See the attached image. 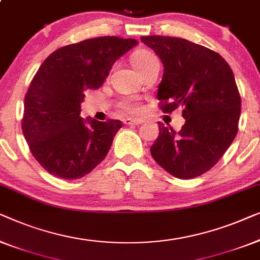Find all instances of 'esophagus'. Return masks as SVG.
Returning a JSON list of instances; mask_svg holds the SVG:
<instances>
[{"label":"esophagus","instance_id":"esophagus-1","mask_svg":"<svg viewBox=\"0 0 260 260\" xmlns=\"http://www.w3.org/2000/svg\"><path fill=\"white\" fill-rule=\"evenodd\" d=\"M142 122H144V121H142V120H140V119H125V120H123V123H125L126 126H131V125L138 126Z\"/></svg>","mask_w":260,"mask_h":260}]
</instances>
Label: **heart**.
Returning <instances> with one entry per match:
<instances>
[{"mask_svg": "<svg viewBox=\"0 0 260 260\" xmlns=\"http://www.w3.org/2000/svg\"><path fill=\"white\" fill-rule=\"evenodd\" d=\"M154 62H158V58L153 55L152 53L147 52V50H139V52L134 53L133 56H132V63H133L134 68L138 72L144 71L145 68H147L148 66L154 63ZM121 108L123 109V112L128 113V114H133V113L139 112L140 106L134 101H126L121 105Z\"/></svg>", "mask_w": 260, "mask_h": 260, "instance_id": "b5f03b06", "label": "heart"}]
</instances>
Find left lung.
<instances>
[{
    "label": "left lung",
    "mask_w": 260,
    "mask_h": 260,
    "mask_svg": "<svg viewBox=\"0 0 260 260\" xmlns=\"http://www.w3.org/2000/svg\"><path fill=\"white\" fill-rule=\"evenodd\" d=\"M164 64L156 98L164 113L182 106L181 129L159 125L151 147L153 159L179 179L211 170L235 140L240 116V95L235 75L218 53L185 39L141 36Z\"/></svg>",
    "instance_id": "left-lung-1"
}]
</instances>
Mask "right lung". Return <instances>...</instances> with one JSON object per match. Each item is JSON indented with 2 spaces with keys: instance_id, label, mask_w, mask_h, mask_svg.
Returning <instances> with one entry per match:
<instances>
[{
  "instance_id": "1",
  "label": "right lung",
  "mask_w": 260,
  "mask_h": 260,
  "mask_svg": "<svg viewBox=\"0 0 260 260\" xmlns=\"http://www.w3.org/2000/svg\"><path fill=\"white\" fill-rule=\"evenodd\" d=\"M137 45L102 36L62 47L43 61L25 94L22 131L48 173L75 180L106 158L121 121L82 119L81 102L85 90L100 88L114 62Z\"/></svg>"
}]
</instances>
